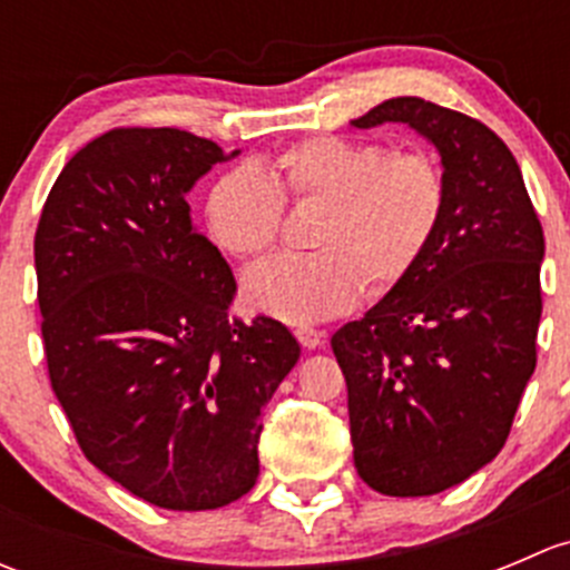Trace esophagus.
<instances>
[{"mask_svg":"<svg viewBox=\"0 0 570 570\" xmlns=\"http://www.w3.org/2000/svg\"><path fill=\"white\" fill-rule=\"evenodd\" d=\"M295 336H297V342H301L306 350H317L322 344V333L314 331V327H297Z\"/></svg>","mask_w":570,"mask_h":570,"instance_id":"esophagus-1","label":"esophagus"}]
</instances>
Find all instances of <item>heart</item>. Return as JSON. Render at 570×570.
I'll return each instance as SVG.
<instances>
[{
  "label": "heart",
  "instance_id": "b5f03b06",
  "mask_svg": "<svg viewBox=\"0 0 570 570\" xmlns=\"http://www.w3.org/2000/svg\"><path fill=\"white\" fill-rule=\"evenodd\" d=\"M284 204L320 206L301 256L262 262L245 275V301L292 325L344 314L361 292L383 297L416 269L446 206L441 163L419 146L312 135L292 142L267 174L237 165L206 193V232L237 258L278 243Z\"/></svg>",
  "mask_w": 570,
  "mask_h": 570
}]
</instances>
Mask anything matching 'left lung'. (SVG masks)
I'll list each match as a JSON object with an SVG mask.
<instances>
[{
  "instance_id": "left-lung-1",
  "label": "left lung",
  "mask_w": 570,
  "mask_h": 570,
  "mask_svg": "<svg viewBox=\"0 0 570 570\" xmlns=\"http://www.w3.org/2000/svg\"><path fill=\"white\" fill-rule=\"evenodd\" d=\"M400 120L441 154L446 206L411 275L338 327L361 480L430 497L499 455L538 361L543 228L519 163L476 118L400 96L353 120Z\"/></svg>"
}]
</instances>
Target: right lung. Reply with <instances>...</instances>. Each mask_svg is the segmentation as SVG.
Returning <instances> with one entry per match:
<instances>
[{
	"instance_id": "add662e5",
	"label": "right lung",
	"mask_w": 570,
	"mask_h": 570,
	"mask_svg": "<svg viewBox=\"0 0 570 570\" xmlns=\"http://www.w3.org/2000/svg\"><path fill=\"white\" fill-rule=\"evenodd\" d=\"M223 159L193 131L109 129L68 159L36 232L51 392L85 458L165 510L256 485L262 407L301 358L278 320L228 317L237 281L187 204Z\"/></svg>"
}]
</instances>
